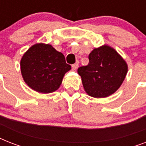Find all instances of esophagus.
Returning <instances> with one entry per match:
<instances>
[{"instance_id": "esophagus-1", "label": "esophagus", "mask_w": 146, "mask_h": 146, "mask_svg": "<svg viewBox=\"0 0 146 146\" xmlns=\"http://www.w3.org/2000/svg\"><path fill=\"white\" fill-rule=\"evenodd\" d=\"M78 66H79V61L77 60L75 64L72 65V69H73V70H76L78 68Z\"/></svg>"}]
</instances>
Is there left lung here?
I'll list each match as a JSON object with an SVG mask.
<instances>
[{
	"mask_svg": "<svg viewBox=\"0 0 146 146\" xmlns=\"http://www.w3.org/2000/svg\"><path fill=\"white\" fill-rule=\"evenodd\" d=\"M87 66L77 70L85 91L94 98H105L113 94L123 82L128 66L113 48L104 44L89 55Z\"/></svg>",
	"mask_w": 146,
	"mask_h": 146,
	"instance_id": "obj_1",
	"label": "left lung"
}]
</instances>
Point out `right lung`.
I'll return each instance as SVG.
<instances>
[{
  "label": "right lung",
  "mask_w": 146,
  "mask_h": 146,
  "mask_svg": "<svg viewBox=\"0 0 146 146\" xmlns=\"http://www.w3.org/2000/svg\"><path fill=\"white\" fill-rule=\"evenodd\" d=\"M24 81L40 93H50L61 85L64 74L71 69L65 57L50 44L38 43L29 48L20 61Z\"/></svg>",
  "instance_id": "1"
}]
</instances>
